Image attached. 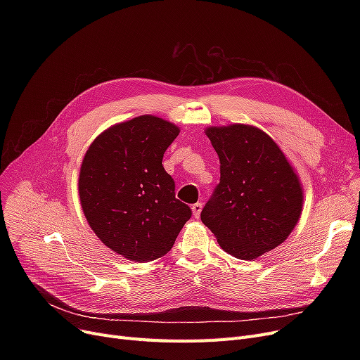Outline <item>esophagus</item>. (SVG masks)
<instances>
[{
	"instance_id": "1",
	"label": "esophagus",
	"mask_w": 360,
	"mask_h": 360,
	"mask_svg": "<svg viewBox=\"0 0 360 360\" xmlns=\"http://www.w3.org/2000/svg\"><path fill=\"white\" fill-rule=\"evenodd\" d=\"M201 210H202V204H201V202H197V204H194V205H193V214H194V217H195V219H198V217H200Z\"/></svg>"
}]
</instances>
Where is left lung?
<instances>
[{
	"label": "left lung",
	"instance_id": "8db88e82",
	"mask_svg": "<svg viewBox=\"0 0 360 360\" xmlns=\"http://www.w3.org/2000/svg\"><path fill=\"white\" fill-rule=\"evenodd\" d=\"M220 160V184L201 212L221 250L255 259L285 242L297 224L304 186L277 143L248 124L207 127Z\"/></svg>",
	"mask_w": 360,
	"mask_h": 360
}]
</instances>
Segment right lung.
<instances>
[{
	"label": "right lung",
	"instance_id": "1",
	"mask_svg": "<svg viewBox=\"0 0 360 360\" xmlns=\"http://www.w3.org/2000/svg\"><path fill=\"white\" fill-rule=\"evenodd\" d=\"M179 131L155 115L136 117L101 132L82 162L79 195L87 223L109 250L129 261L167 254L191 217L162 165Z\"/></svg>",
	"mask_w": 360,
	"mask_h": 360
}]
</instances>
